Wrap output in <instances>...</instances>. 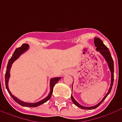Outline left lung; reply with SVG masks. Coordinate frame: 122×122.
Listing matches in <instances>:
<instances>
[{
	"instance_id": "8db88e82",
	"label": "left lung",
	"mask_w": 122,
	"mask_h": 122,
	"mask_svg": "<svg viewBox=\"0 0 122 122\" xmlns=\"http://www.w3.org/2000/svg\"><path fill=\"white\" fill-rule=\"evenodd\" d=\"M94 44L95 47H96V50L98 51H99L100 53L103 56V57L105 59V60L107 63L108 65V67L110 69V72H111V83H110V87L108 90V92L107 93V95H105V97H103V99H102V101L100 102H99L97 105H95V106H93V107H84V106H82L81 105H80L78 102H77L76 100L74 99V97H72L71 95V100L73 102L74 105L77 106L78 107L82 109H87V110H92V109H95L97 108L99 106L102 102L103 101L106 99V97H107L108 95L110 93V91L112 90V87L113 83H114V61H113V59L112 58V56H111V54H110V52L108 48L106 46L103 44L102 41L99 38H94Z\"/></svg>"
}]
</instances>
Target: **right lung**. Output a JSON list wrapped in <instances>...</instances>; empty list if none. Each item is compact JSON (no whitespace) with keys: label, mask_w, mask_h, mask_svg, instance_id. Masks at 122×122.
I'll use <instances>...</instances> for the list:
<instances>
[{"label":"right lung","mask_w":122,"mask_h":122,"mask_svg":"<svg viewBox=\"0 0 122 122\" xmlns=\"http://www.w3.org/2000/svg\"><path fill=\"white\" fill-rule=\"evenodd\" d=\"M29 45L27 44H23L21 47L20 48H17L15 49V50L14 51V52L12 55V57L10 59L9 61H8V65H7L6 68V74H5V84H6V87L8 92L9 93V94L10 95V96L13 98V99L14 100L15 102L18 103L19 105H21L22 107H36L38 106H40V105H42L44 102H46V101H48V100L50 99L51 98V94L53 93V89L54 86L57 83L59 80L61 79V77H56V78H53L50 80V92L48 95L47 97L44 98V99L41 100L40 101L37 102H35V103H29V102H23L21 100L18 99L17 97H15L14 95H13L12 94V93L10 92L9 88H8V80H9V78L10 76V69L12 67V63L14 62L17 59H18V57H20L22 53H23L25 51L27 50L28 48H29Z\"/></svg>","instance_id":"add662e5"}]
</instances>
